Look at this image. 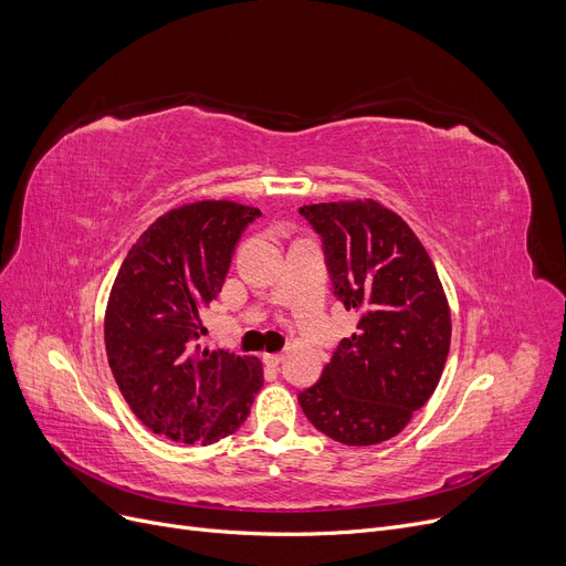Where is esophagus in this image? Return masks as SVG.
Listing matches in <instances>:
<instances>
[{
  "instance_id": "1",
  "label": "esophagus",
  "mask_w": 566,
  "mask_h": 566,
  "mask_svg": "<svg viewBox=\"0 0 566 566\" xmlns=\"http://www.w3.org/2000/svg\"><path fill=\"white\" fill-rule=\"evenodd\" d=\"M262 361L269 366V368H279V364L283 361V355L274 353V355H262Z\"/></svg>"
}]
</instances>
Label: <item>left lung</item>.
I'll return each mask as SVG.
<instances>
[{
    "instance_id": "left-lung-1",
    "label": "left lung",
    "mask_w": 566,
    "mask_h": 566,
    "mask_svg": "<svg viewBox=\"0 0 566 566\" xmlns=\"http://www.w3.org/2000/svg\"><path fill=\"white\" fill-rule=\"evenodd\" d=\"M300 213L322 237L334 297L359 311L357 334L338 343L300 406L340 444H380L410 423L442 378L447 294L419 237L380 202H319Z\"/></svg>"
}]
</instances>
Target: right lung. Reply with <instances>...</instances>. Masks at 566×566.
I'll list each match as a JSON object with an SVG mask.
<instances>
[{
    "label": "right lung",
    "mask_w": 566,
    "mask_h": 566,
    "mask_svg": "<svg viewBox=\"0 0 566 566\" xmlns=\"http://www.w3.org/2000/svg\"><path fill=\"white\" fill-rule=\"evenodd\" d=\"M260 209L230 200L181 205L133 244L105 308V353L115 382L156 436L213 444L247 421L262 364L202 349L200 313L223 287L241 232Z\"/></svg>",
    "instance_id": "add662e5"
}]
</instances>
